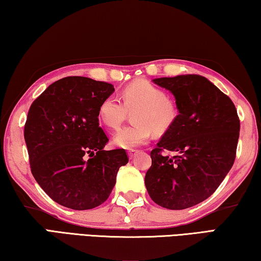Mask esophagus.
Segmentation results:
<instances>
[{"instance_id":"obj_1","label":"esophagus","mask_w":261,"mask_h":261,"mask_svg":"<svg viewBox=\"0 0 261 261\" xmlns=\"http://www.w3.org/2000/svg\"><path fill=\"white\" fill-rule=\"evenodd\" d=\"M138 149H129V151H127V155H129L130 159H134L137 154H138Z\"/></svg>"}]
</instances>
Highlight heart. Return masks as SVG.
<instances>
[{"label": "heart", "instance_id": "obj_1", "mask_svg": "<svg viewBox=\"0 0 261 261\" xmlns=\"http://www.w3.org/2000/svg\"><path fill=\"white\" fill-rule=\"evenodd\" d=\"M122 101L107 96L99 106V118L106 126L117 129L134 112L135 125L124 126L113 137L116 147L131 149L147 143L152 132L165 134L176 121L178 110L166 92L147 81H135L122 92Z\"/></svg>", "mask_w": 261, "mask_h": 261}]
</instances>
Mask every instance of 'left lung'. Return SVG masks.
Masks as SVG:
<instances>
[{
    "instance_id": "left-lung-1",
    "label": "left lung",
    "mask_w": 261,
    "mask_h": 261,
    "mask_svg": "<svg viewBox=\"0 0 261 261\" xmlns=\"http://www.w3.org/2000/svg\"><path fill=\"white\" fill-rule=\"evenodd\" d=\"M153 83L173 93L178 115L151 152L145 185L155 204L185 210L212 196L231 169L240 118L230 98L199 74L156 78Z\"/></svg>"
}]
</instances>
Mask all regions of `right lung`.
Segmentation results:
<instances>
[{"instance_id":"1","label":"right lung","mask_w":261,"mask_h":261,"mask_svg":"<svg viewBox=\"0 0 261 261\" xmlns=\"http://www.w3.org/2000/svg\"><path fill=\"white\" fill-rule=\"evenodd\" d=\"M114 91L105 82L65 77L31 105L24 129L31 171L57 204L77 211L98 207L129 161L124 149H103L108 138L99 126V106Z\"/></svg>"}]
</instances>
